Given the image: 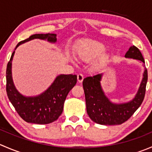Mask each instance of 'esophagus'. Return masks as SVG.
<instances>
[{"label":"esophagus","instance_id":"esophagus-1","mask_svg":"<svg viewBox=\"0 0 152 152\" xmlns=\"http://www.w3.org/2000/svg\"><path fill=\"white\" fill-rule=\"evenodd\" d=\"M83 79H84V76H83V75L81 74V73H79V74L77 75V80H78V82H79V83H81V82H82Z\"/></svg>","mask_w":152,"mask_h":152}]
</instances>
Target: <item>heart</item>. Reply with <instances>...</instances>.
Returning a JSON list of instances; mask_svg holds the SVG:
<instances>
[{
	"label": "heart",
	"mask_w": 152,
	"mask_h": 152,
	"mask_svg": "<svg viewBox=\"0 0 152 152\" xmlns=\"http://www.w3.org/2000/svg\"><path fill=\"white\" fill-rule=\"evenodd\" d=\"M105 50L103 44L94 40H86L79 44L76 49L78 59L83 62H88L102 54ZM107 59V55H102L98 60L96 65L103 64Z\"/></svg>",
	"instance_id": "1"
}]
</instances>
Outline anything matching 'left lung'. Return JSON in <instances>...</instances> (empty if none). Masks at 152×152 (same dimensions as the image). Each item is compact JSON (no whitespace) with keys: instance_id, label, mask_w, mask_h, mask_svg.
I'll list each match as a JSON object with an SVG mask.
<instances>
[{"instance_id":"left-lung-1","label":"left lung","mask_w":152,"mask_h":152,"mask_svg":"<svg viewBox=\"0 0 152 152\" xmlns=\"http://www.w3.org/2000/svg\"><path fill=\"white\" fill-rule=\"evenodd\" d=\"M125 56L145 63L141 52L134 45L129 48ZM102 76V74H97L88 76L82 82L87 114L93 121L102 125L122 124L130 118L143 101L148 80L147 69H145L142 82L134 99L128 103L120 104L110 102L104 95L100 83Z\"/></svg>"}]
</instances>
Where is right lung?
<instances>
[{
	"label": "right lung",
	"instance_id": "obj_1",
	"mask_svg": "<svg viewBox=\"0 0 152 152\" xmlns=\"http://www.w3.org/2000/svg\"><path fill=\"white\" fill-rule=\"evenodd\" d=\"M33 39H48L55 42V34H35L28 39L21 41L20 44ZM15 48V49H16ZM15 51L12 53L7 67V93L9 99L15 110L25 121L37 124H48L57 120L63 111L64 102L70 90L77 82L76 75H59L51 85L43 93L36 97H25L18 92L12 78V60Z\"/></svg>",
	"mask_w": 152,
	"mask_h": 152
}]
</instances>
